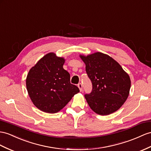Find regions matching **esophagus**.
Masks as SVG:
<instances>
[{"mask_svg": "<svg viewBox=\"0 0 151 151\" xmlns=\"http://www.w3.org/2000/svg\"><path fill=\"white\" fill-rule=\"evenodd\" d=\"M78 88H79L80 91H82V90H83V88H82V84L81 83H79L78 84Z\"/></svg>", "mask_w": 151, "mask_h": 151, "instance_id": "obj_1", "label": "esophagus"}]
</instances>
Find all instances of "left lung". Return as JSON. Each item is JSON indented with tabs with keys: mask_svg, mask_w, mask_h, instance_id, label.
<instances>
[{
	"mask_svg": "<svg viewBox=\"0 0 151 151\" xmlns=\"http://www.w3.org/2000/svg\"><path fill=\"white\" fill-rule=\"evenodd\" d=\"M92 84L90 94H85L88 105L94 112L106 115L121 108L128 97L131 87L129 75L109 55L96 52L80 55Z\"/></svg>",
	"mask_w": 151,
	"mask_h": 151,
	"instance_id": "1",
	"label": "left lung"
}]
</instances>
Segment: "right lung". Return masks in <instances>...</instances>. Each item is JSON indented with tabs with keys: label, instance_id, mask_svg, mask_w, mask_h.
<instances>
[{
	"label": "right lung",
	"instance_id": "obj_1",
	"mask_svg": "<svg viewBox=\"0 0 151 151\" xmlns=\"http://www.w3.org/2000/svg\"><path fill=\"white\" fill-rule=\"evenodd\" d=\"M65 60L49 53L30 69L26 86L30 99L38 109L55 114L80 92L70 83V75L63 68Z\"/></svg>",
	"mask_w": 151,
	"mask_h": 151
}]
</instances>
